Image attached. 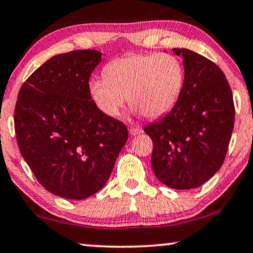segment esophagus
<instances>
[{"instance_id": "obj_1", "label": "esophagus", "mask_w": 253, "mask_h": 253, "mask_svg": "<svg viewBox=\"0 0 253 253\" xmlns=\"http://www.w3.org/2000/svg\"><path fill=\"white\" fill-rule=\"evenodd\" d=\"M129 132L131 136H136V135H139V133L142 132V129H139V127H130L129 129Z\"/></svg>"}]
</instances>
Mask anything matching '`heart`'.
Listing matches in <instances>:
<instances>
[{
	"mask_svg": "<svg viewBox=\"0 0 253 253\" xmlns=\"http://www.w3.org/2000/svg\"><path fill=\"white\" fill-rule=\"evenodd\" d=\"M104 77H93L89 92L103 114L118 117L129 99L133 112L156 120L172 110L182 95L184 67L170 54L132 52L104 67Z\"/></svg>",
	"mask_w": 253,
	"mask_h": 253,
	"instance_id": "heart-1",
	"label": "heart"
}]
</instances>
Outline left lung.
I'll return each mask as SVG.
<instances>
[{"instance_id": "obj_1", "label": "left lung", "mask_w": 253, "mask_h": 253, "mask_svg": "<svg viewBox=\"0 0 253 253\" xmlns=\"http://www.w3.org/2000/svg\"><path fill=\"white\" fill-rule=\"evenodd\" d=\"M182 56L184 86L169 114L144 127L151 137L152 170L167 186L195 189L223 165L235 123L232 91L220 68L189 49Z\"/></svg>"}]
</instances>
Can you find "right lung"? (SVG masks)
I'll list each match as a JSON object with an SVG mask.
<instances>
[{
	"instance_id": "add662e5",
	"label": "right lung",
	"mask_w": 253,
	"mask_h": 253,
	"mask_svg": "<svg viewBox=\"0 0 253 253\" xmlns=\"http://www.w3.org/2000/svg\"><path fill=\"white\" fill-rule=\"evenodd\" d=\"M101 58L91 49L56 55L18 92L14 123L21 155L58 197L84 199L99 191L127 141L126 124L103 114L90 96V75Z\"/></svg>"
}]
</instances>
